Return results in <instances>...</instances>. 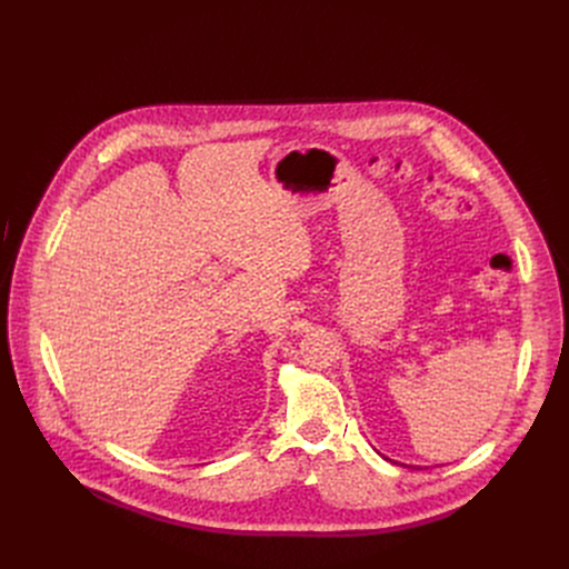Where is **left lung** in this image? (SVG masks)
Instances as JSON below:
<instances>
[{"label": "left lung", "mask_w": 569, "mask_h": 569, "mask_svg": "<svg viewBox=\"0 0 569 569\" xmlns=\"http://www.w3.org/2000/svg\"><path fill=\"white\" fill-rule=\"evenodd\" d=\"M401 466H403V463H401ZM415 468H417V466H415Z\"/></svg>", "instance_id": "8db88e82"}]
</instances>
